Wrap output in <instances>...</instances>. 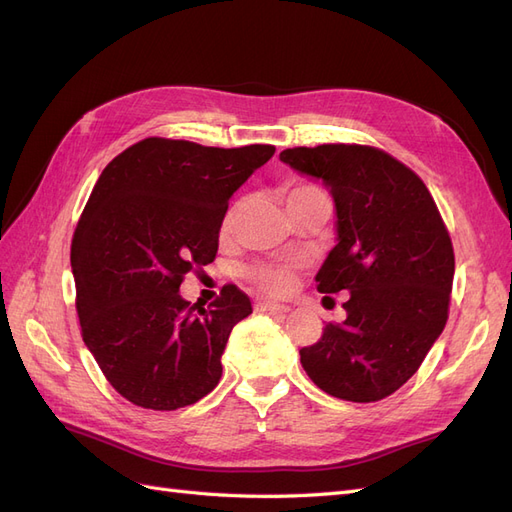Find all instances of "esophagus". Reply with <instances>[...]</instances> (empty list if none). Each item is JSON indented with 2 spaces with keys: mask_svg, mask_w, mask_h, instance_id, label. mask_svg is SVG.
<instances>
[{
  "mask_svg": "<svg viewBox=\"0 0 512 512\" xmlns=\"http://www.w3.org/2000/svg\"><path fill=\"white\" fill-rule=\"evenodd\" d=\"M256 309H258V312H269V314H280V316H284V314H288V312H290V307H288V305L271 303V301H262V303H258V305H256Z\"/></svg>",
  "mask_w": 512,
  "mask_h": 512,
  "instance_id": "1",
  "label": "esophagus"
}]
</instances>
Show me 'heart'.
Wrapping results in <instances>:
<instances>
[{
	"label": "heart",
	"mask_w": 512,
	"mask_h": 512,
	"mask_svg": "<svg viewBox=\"0 0 512 512\" xmlns=\"http://www.w3.org/2000/svg\"><path fill=\"white\" fill-rule=\"evenodd\" d=\"M318 192L316 188H309V185H303V188H297L292 190L288 198H294V196H303V194H314ZM252 280L267 292H284L290 288L292 284V275L286 267H273V265H265V267H256L252 271Z\"/></svg>",
	"instance_id": "b5f03b06"
}]
</instances>
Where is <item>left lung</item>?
Here are the masks:
<instances>
[{"instance_id":"8db88e82","label":"left lung","mask_w":512,"mask_h":512,"mask_svg":"<svg viewBox=\"0 0 512 512\" xmlns=\"http://www.w3.org/2000/svg\"><path fill=\"white\" fill-rule=\"evenodd\" d=\"M280 160L324 183L335 203V247L316 275L324 294L348 292L346 320L301 348L312 382L369 404L408 382L444 331L455 254L425 183L374 147H294Z\"/></svg>"}]
</instances>
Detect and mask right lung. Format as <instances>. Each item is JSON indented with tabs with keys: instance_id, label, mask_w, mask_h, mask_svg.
I'll return each mask as SVG.
<instances>
[{
	"instance_id": "1",
	"label": "right lung",
	"mask_w": 512,
	"mask_h": 512,
	"mask_svg": "<svg viewBox=\"0 0 512 512\" xmlns=\"http://www.w3.org/2000/svg\"><path fill=\"white\" fill-rule=\"evenodd\" d=\"M273 153L145 138L102 170L72 239L76 312L87 350L132 404L177 410L218 386L230 331L252 303L224 286L194 312L179 286L213 262L230 196Z\"/></svg>"
}]
</instances>
